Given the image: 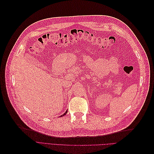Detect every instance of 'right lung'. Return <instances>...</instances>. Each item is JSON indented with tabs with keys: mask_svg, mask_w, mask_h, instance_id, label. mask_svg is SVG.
<instances>
[{
	"mask_svg": "<svg viewBox=\"0 0 154 154\" xmlns=\"http://www.w3.org/2000/svg\"><path fill=\"white\" fill-rule=\"evenodd\" d=\"M67 113V110H66V112H65L63 114H62V115H61V116H61V117H62V116H64L65 115H66V114Z\"/></svg>",
	"mask_w": 154,
	"mask_h": 154,
	"instance_id": "1",
	"label": "right lung"
}]
</instances>
